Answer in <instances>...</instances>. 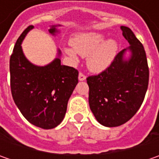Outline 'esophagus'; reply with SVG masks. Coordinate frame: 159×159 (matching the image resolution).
<instances>
[{
    "label": "esophagus",
    "instance_id": "1",
    "mask_svg": "<svg viewBox=\"0 0 159 159\" xmlns=\"http://www.w3.org/2000/svg\"><path fill=\"white\" fill-rule=\"evenodd\" d=\"M86 80V76L83 74L82 72H80V74H79V80L83 81V80Z\"/></svg>",
    "mask_w": 159,
    "mask_h": 159
}]
</instances>
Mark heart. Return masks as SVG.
<instances>
[{
	"label": "heart",
	"mask_w": 159,
	"mask_h": 159,
	"mask_svg": "<svg viewBox=\"0 0 159 159\" xmlns=\"http://www.w3.org/2000/svg\"><path fill=\"white\" fill-rule=\"evenodd\" d=\"M70 45L75 50L66 48H64L65 54L72 61L78 59L76 53L82 57H88V67L94 72H101L107 69L119 50L116 40H105V36L100 33L77 34L70 40Z\"/></svg>",
	"instance_id": "heart-1"
}]
</instances>
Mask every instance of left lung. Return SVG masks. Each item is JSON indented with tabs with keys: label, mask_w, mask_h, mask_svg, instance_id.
<instances>
[{
	"label": "left lung",
	"mask_w": 159,
	"mask_h": 159,
	"mask_svg": "<svg viewBox=\"0 0 159 159\" xmlns=\"http://www.w3.org/2000/svg\"><path fill=\"white\" fill-rule=\"evenodd\" d=\"M130 46L115 57L106 70L89 76V102L96 120L104 126L125 124L140 109L149 85V67L143 44L130 28L121 26ZM131 55L125 59V53Z\"/></svg>",
	"instance_id": "obj_1"
}]
</instances>
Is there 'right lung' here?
I'll list each match as a JSON object with an SVG mask.
<instances>
[{"label": "right lung", "mask_w": 159, "mask_h": 159, "mask_svg": "<svg viewBox=\"0 0 159 159\" xmlns=\"http://www.w3.org/2000/svg\"><path fill=\"white\" fill-rule=\"evenodd\" d=\"M58 25L48 30L52 35L58 33ZM29 25L16 42L9 59L10 89L13 100L28 121L43 129L57 126L64 119L67 103L78 84L79 71L61 64L58 57L45 66L32 64L24 55L21 44L29 31Z\"/></svg>", "instance_id": "add662e5"}]
</instances>
